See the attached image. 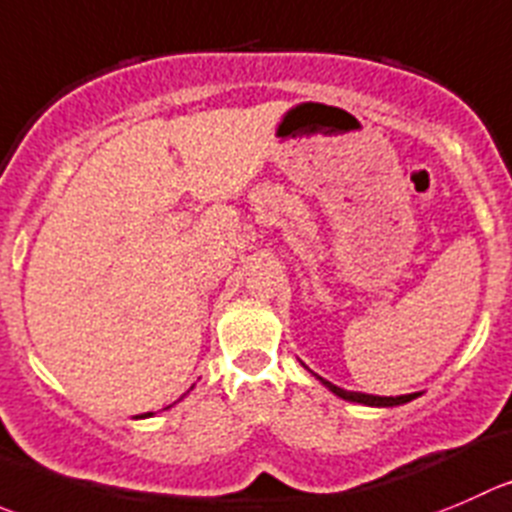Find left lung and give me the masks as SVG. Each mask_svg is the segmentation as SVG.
Segmentation results:
<instances>
[{
	"label": "left lung",
	"instance_id": "8db88e82",
	"mask_svg": "<svg viewBox=\"0 0 512 512\" xmlns=\"http://www.w3.org/2000/svg\"><path fill=\"white\" fill-rule=\"evenodd\" d=\"M320 382L325 385V388H330L332 393L337 395V398L342 400H350V403H362V405H372V408H393V405H403V403H410V400L418 398V393L413 395H398V398H380V395H365V393H350V390H342L337 388V385H332V382L322 380Z\"/></svg>",
	"mask_w": 512,
	"mask_h": 512
}]
</instances>
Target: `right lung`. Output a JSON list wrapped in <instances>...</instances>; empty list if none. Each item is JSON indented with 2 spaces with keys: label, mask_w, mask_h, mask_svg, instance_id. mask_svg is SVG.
Here are the masks:
<instances>
[{
  "label": "right lung",
  "mask_w": 512,
  "mask_h": 512,
  "mask_svg": "<svg viewBox=\"0 0 512 512\" xmlns=\"http://www.w3.org/2000/svg\"><path fill=\"white\" fill-rule=\"evenodd\" d=\"M147 415H150V413H147Z\"/></svg>",
  "instance_id": "right-lung-1"
}]
</instances>
